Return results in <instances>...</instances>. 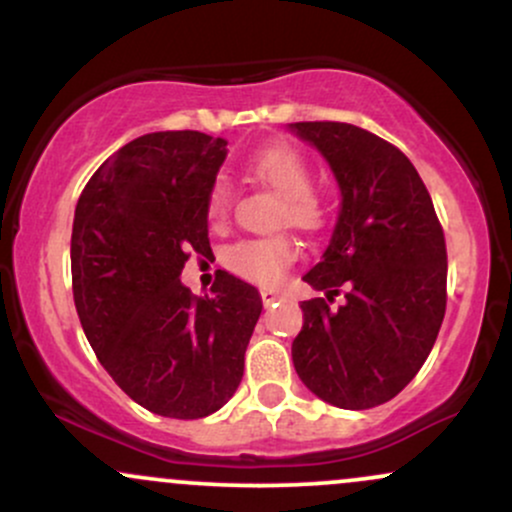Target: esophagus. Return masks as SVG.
I'll return each instance as SVG.
<instances>
[{
  "label": "esophagus",
  "mask_w": 512,
  "mask_h": 512,
  "mask_svg": "<svg viewBox=\"0 0 512 512\" xmlns=\"http://www.w3.org/2000/svg\"><path fill=\"white\" fill-rule=\"evenodd\" d=\"M260 296H262V303L264 305H272V303L279 301V298H284L279 291H274V289H262Z\"/></svg>",
  "instance_id": "34e87169"
}]
</instances>
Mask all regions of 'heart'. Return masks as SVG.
<instances>
[{
  "label": "heart",
  "instance_id": "b5f03b06",
  "mask_svg": "<svg viewBox=\"0 0 512 512\" xmlns=\"http://www.w3.org/2000/svg\"><path fill=\"white\" fill-rule=\"evenodd\" d=\"M250 170L272 190L284 195L281 221L298 228H317L322 223V204L313 192V166L296 146L269 144L255 151ZM233 204V187L226 178L211 182L207 195V216L211 223L226 221ZM298 260L296 240L284 236L243 238L223 252L228 272L257 286H276L284 279L286 269Z\"/></svg>",
  "mask_w": 512,
  "mask_h": 512
}]
</instances>
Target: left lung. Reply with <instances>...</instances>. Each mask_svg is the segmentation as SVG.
<instances>
[{
	"label": "left lung",
	"mask_w": 512,
	"mask_h": 512,
	"mask_svg": "<svg viewBox=\"0 0 512 512\" xmlns=\"http://www.w3.org/2000/svg\"><path fill=\"white\" fill-rule=\"evenodd\" d=\"M342 190L322 260L303 276L327 298L303 301L291 354L310 392L342 409L390 402L436 344L448 303V250L431 195L395 144L349 122H296ZM347 301L329 310L334 295Z\"/></svg>",
	"instance_id": "1"
}]
</instances>
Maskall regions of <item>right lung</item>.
<instances>
[{
	"mask_svg": "<svg viewBox=\"0 0 512 512\" xmlns=\"http://www.w3.org/2000/svg\"><path fill=\"white\" fill-rule=\"evenodd\" d=\"M223 158L226 139L144 134L91 175L74 211L88 344L134 402L170 419H202L233 397L262 313L255 286L226 272L204 298L180 284L192 252H211L207 195Z\"/></svg>",
	"mask_w": 512,
	"mask_h": 512,
	"instance_id": "add662e5",
	"label": "right lung"
}]
</instances>
